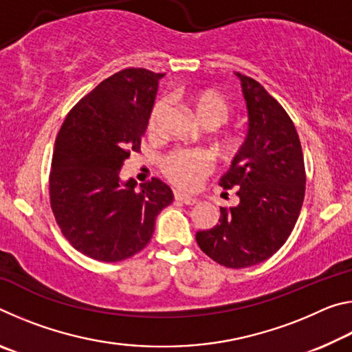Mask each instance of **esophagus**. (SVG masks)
Returning a JSON list of instances; mask_svg holds the SVG:
<instances>
[{"label": "esophagus", "mask_w": 352, "mask_h": 352, "mask_svg": "<svg viewBox=\"0 0 352 352\" xmlns=\"http://www.w3.org/2000/svg\"><path fill=\"white\" fill-rule=\"evenodd\" d=\"M175 200L182 201V204H184V205L197 204V199L190 197V195H186V194H180V192H175Z\"/></svg>", "instance_id": "esophagus-1"}]
</instances>
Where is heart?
<instances>
[{
    "instance_id": "b5f03b06",
    "label": "heart",
    "mask_w": 352,
    "mask_h": 352,
    "mask_svg": "<svg viewBox=\"0 0 352 352\" xmlns=\"http://www.w3.org/2000/svg\"><path fill=\"white\" fill-rule=\"evenodd\" d=\"M200 122L208 129H217L228 121L230 105L223 96L212 90H194L186 94ZM168 110V99H158L153 104L147 121L148 135L157 136L162 130V121ZM225 157H234L241 148V141L234 136H226L220 142ZM162 172L174 186L183 190H194L212 172L211 157L201 151H174L163 158Z\"/></svg>"
}]
</instances>
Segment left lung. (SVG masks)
I'll return each mask as SVG.
<instances>
[{"label": "left lung", "mask_w": 352, "mask_h": 352, "mask_svg": "<svg viewBox=\"0 0 352 352\" xmlns=\"http://www.w3.org/2000/svg\"><path fill=\"white\" fill-rule=\"evenodd\" d=\"M248 109V136L220 178L239 205L220 208L219 223L195 234L201 252L228 269H245L281 248L300 216L306 190L305 157L287 111L259 82L236 73Z\"/></svg>", "instance_id": "left-lung-1"}]
</instances>
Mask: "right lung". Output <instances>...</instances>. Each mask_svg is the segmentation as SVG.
Instances as JSON below:
<instances>
[{"label": "right lung", "mask_w": 352, "mask_h": 352, "mask_svg": "<svg viewBox=\"0 0 352 352\" xmlns=\"http://www.w3.org/2000/svg\"><path fill=\"white\" fill-rule=\"evenodd\" d=\"M163 73L126 68L83 96L65 118L50 172L56 222L77 252L119 262L144 248L155 219L174 200L168 184L152 178L122 183L119 170L141 151Z\"/></svg>", "instance_id": "add662e5"}]
</instances>
